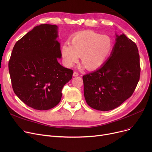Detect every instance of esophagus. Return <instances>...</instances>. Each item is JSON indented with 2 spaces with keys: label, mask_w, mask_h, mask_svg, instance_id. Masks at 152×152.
Instances as JSON below:
<instances>
[{
  "label": "esophagus",
  "mask_w": 152,
  "mask_h": 152,
  "mask_svg": "<svg viewBox=\"0 0 152 152\" xmlns=\"http://www.w3.org/2000/svg\"><path fill=\"white\" fill-rule=\"evenodd\" d=\"M79 75V74L77 73V72H76V71H75L74 73H73V76H77Z\"/></svg>",
  "instance_id": "34e87169"
}]
</instances>
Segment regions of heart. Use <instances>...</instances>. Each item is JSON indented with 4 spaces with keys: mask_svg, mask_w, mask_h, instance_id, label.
I'll return each instance as SVG.
<instances>
[{
    "mask_svg": "<svg viewBox=\"0 0 152 152\" xmlns=\"http://www.w3.org/2000/svg\"><path fill=\"white\" fill-rule=\"evenodd\" d=\"M71 46L65 43L61 47L63 60L70 67L78 61L88 69L100 67L108 57L113 49V42L109 36H103L92 31L79 33L71 39Z\"/></svg>",
    "mask_w": 152,
    "mask_h": 152,
    "instance_id": "obj_1",
    "label": "heart"
}]
</instances>
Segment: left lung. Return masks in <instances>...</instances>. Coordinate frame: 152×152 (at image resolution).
I'll return each mask as SVG.
<instances>
[{"mask_svg":"<svg viewBox=\"0 0 152 152\" xmlns=\"http://www.w3.org/2000/svg\"><path fill=\"white\" fill-rule=\"evenodd\" d=\"M140 75L137 45L124 34L116 35V43L107 62L83 76L87 105L100 111L117 108L132 95Z\"/></svg>","mask_w":152,"mask_h":152,"instance_id":"left-lung-1","label":"left lung"}]
</instances>
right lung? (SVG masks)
<instances>
[{
  "label": "right lung",
  "instance_id": "right-lung-1",
  "mask_svg": "<svg viewBox=\"0 0 152 152\" xmlns=\"http://www.w3.org/2000/svg\"><path fill=\"white\" fill-rule=\"evenodd\" d=\"M57 26L43 24L34 27L15 44L9 61L13 90L26 105L49 110L61 100L62 89L73 71L57 61L61 57L57 41Z\"/></svg>",
  "mask_w": 152,
  "mask_h": 152
}]
</instances>
